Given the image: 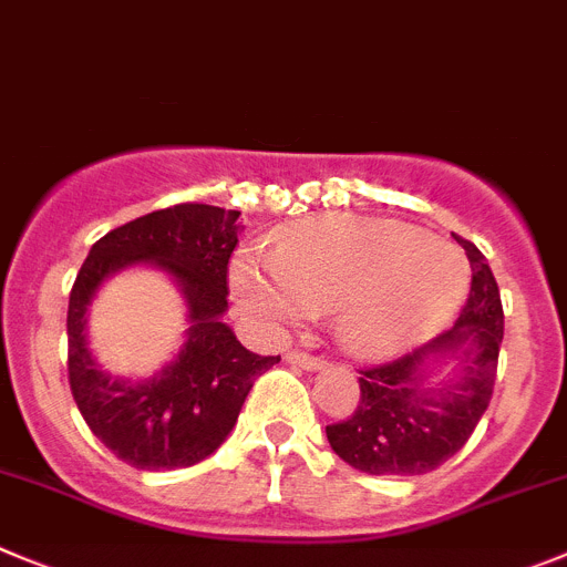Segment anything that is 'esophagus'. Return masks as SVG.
I'll list each match as a JSON object with an SVG mask.
<instances>
[{
  "label": "esophagus",
  "instance_id": "1",
  "mask_svg": "<svg viewBox=\"0 0 567 567\" xmlns=\"http://www.w3.org/2000/svg\"><path fill=\"white\" fill-rule=\"evenodd\" d=\"M285 361L293 363V367H301V369H324V361H321V358L308 355V352H299V349L288 352V355H285Z\"/></svg>",
  "mask_w": 567,
  "mask_h": 567
}]
</instances>
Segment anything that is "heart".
<instances>
[{"label": "heart", "instance_id": "obj_1", "mask_svg": "<svg viewBox=\"0 0 567 567\" xmlns=\"http://www.w3.org/2000/svg\"><path fill=\"white\" fill-rule=\"evenodd\" d=\"M229 279L237 305L268 330L332 310L347 352L385 358L456 313L467 293V262L451 243L409 224L324 215L285 229L274 259L237 254Z\"/></svg>", "mask_w": 567, "mask_h": 567}]
</instances>
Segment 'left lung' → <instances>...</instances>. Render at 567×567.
Segmentation results:
<instances>
[{"label": "left lung", "instance_id": "8db88e82", "mask_svg": "<svg viewBox=\"0 0 567 567\" xmlns=\"http://www.w3.org/2000/svg\"><path fill=\"white\" fill-rule=\"evenodd\" d=\"M473 268L456 327L396 361L361 369V400L327 425L330 447L369 475H422L464 447L489 405L504 341L501 290L484 254L462 240Z\"/></svg>", "mask_w": 567, "mask_h": 567}]
</instances>
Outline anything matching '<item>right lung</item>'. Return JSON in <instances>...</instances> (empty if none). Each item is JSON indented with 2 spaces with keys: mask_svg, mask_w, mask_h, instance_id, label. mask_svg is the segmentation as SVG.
<instances>
[{
  "mask_svg": "<svg viewBox=\"0 0 567 567\" xmlns=\"http://www.w3.org/2000/svg\"><path fill=\"white\" fill-rule=\"evenodd\" d=\"M240 212L176 204L111 229L89 251L69 293V389L94 436L136 470L193 467L218 451L235 427L254 380L279 355H254L224 324L229 257ZM153 265L188 301V341L153 379L103 373L87 352L85 310L116 270Z\"/></svg>",
  "mask_w": 567,
  "mask_h": 567,
  "instance_id": "obj_1",
  "label": "right lung"
}]
</instances>
